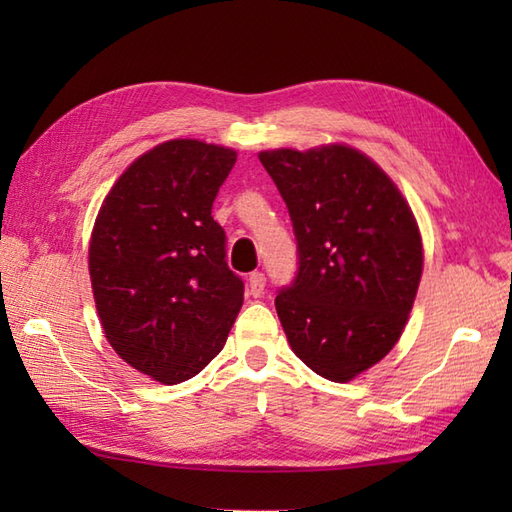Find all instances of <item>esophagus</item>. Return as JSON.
Listing matches in <instances>:
<instances>
[{"label": "esophagus", "mask_w": 512, "mask_h": 512, "mask_svg": "<svg viewBox=\"0 0 512 512\" xmlns=\"http://www.w3.org/2000/svg\"><path fill=\"white\" fill-rule=\"evenodd\" d=\"M264 288H266V277L264 273H253L248 277V295L250 297H262L264 295Z\"/></svg>", "instance_id": "obj_1"}]
</instances>
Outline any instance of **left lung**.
Returning <instances> with one entry per match:
<instances>
[{"mask_svg":"<svg viewBox=\"0 0 512 512\" xmlns=\"http://www.w3.org/2000/svg\"><path fill=\"white\" fill-rule=\"evenodd\" d=\"M284 198L299 268L277 292L288 343L319 376L347 383L400 339L422 277L407 200L374 160L347 145L259 154Z\"/></svg>","mask_w":512,"mask_h":512,"instance_id":"obj_1","label":"left lung"}]
</instances>
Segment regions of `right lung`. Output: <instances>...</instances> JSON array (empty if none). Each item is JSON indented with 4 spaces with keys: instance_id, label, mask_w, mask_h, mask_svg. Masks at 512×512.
<instances>
[{
    "instance_id": "add662e5",
    "label": "right lung",
    "mask_w": 512,
    "mask_h": 512,
    "mask_svg": "<svg viewBox=\"0 0 512 512\" xmlns=\"http://www.w3.org/2000/svg\"><path fill=\"white\" fill-rule=\"evenodd\" d=\"M235 160L220 145L167 140L127 167L94 222L90 279L105 336L158 383L200 374L242 308L244 281L211 215Z\"/></svg>"
}]
</instances>
